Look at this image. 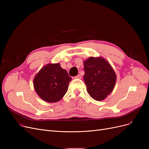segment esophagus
Returning a JSON list of instances; mask_svg holds the SVG:
<instances>
[{"instance_id": "obj_1", "label": "esophagus", "mask_w": 149, "mask_h": 149, "mask_svg": "<svg viewBox=\"0 0 149 149\" xmlns=\"http://www.w3.org/2000/svg\"><path fill=\"white\" fill-rule=\"evenodd\" d=\"M75 78L76 79H81V76L80 74H78V76H75Z\"/></svg>"}]
</instances>
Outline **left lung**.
<instances>
[{
  "mask_svg": "<svg viewBox=\"0 0 149 149\" xmlns=\"http://www.w3.org/2000/svg\"><path fill=\"white\" fill-rule=\"evenodd\" d=\"M84 81L88 94L96 101H102L113 91L116 82L114 69L101 56L89 57L83 61Z\"/></svg>",
  "mask_w": 149,
  "mask_h": 149,
  "instance_id": "obj_1",
  "label": "left lung"
}]
</instances>
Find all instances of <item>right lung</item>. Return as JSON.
I'll list each match as a JSON object with an SVG mask.
<instances>
[{
    "instance_id": "right-lung-1",
    "label": "right lung",
    "mask_w": 149,
    "mask_h": 149,
    "mask_svg": "<svg viewBox=\"0 0 149 149\" xmlns=\"http://www.w3.org/2000/svg\"><path fill=\"white\" fill-rule=\"evenodd\" d=\"M71 80L59 63H49L35 76L33 83L38 96L44 101L52 103L60 101L65 96Z\"/></svg>"
}]
</instances>
